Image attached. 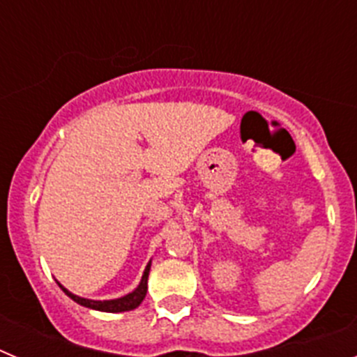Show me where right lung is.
<instances>
[{"mask_svg": "<svg viewBox=\"0 0 357 357\" xmlns=\"http://www.w3.org/2000/svg\"><path fill=\"white\" fill-rule=\"evenodd\" d=\"M150 268H151V261H148L137 288L132 289V291L127 293V295L119 296V298H110V301H93V298H84V296H78L75 295V293L69 291V289H66L61 282H56V284L61 286L62 291H64L71 301L84 305V307L94 309V311H103V313H125V311H132V309H135L141 302L144 301V296H146V291H148V273H150Z\"/></svg>", "mask_w": 357, "mask_h": 357, "instance_id": "1", "label": "right lung"}]
</instances>
